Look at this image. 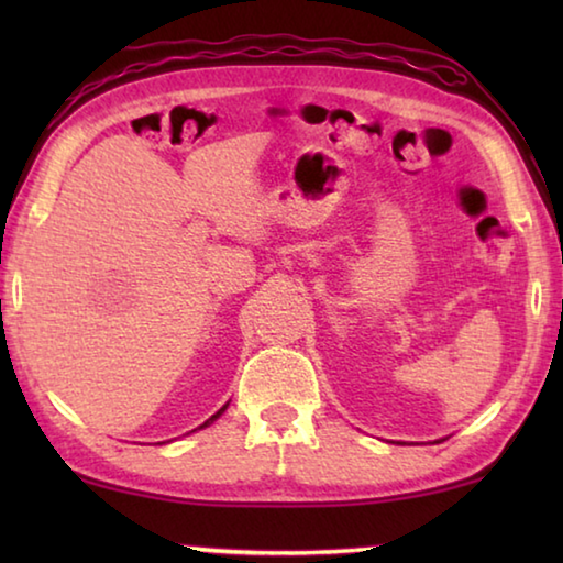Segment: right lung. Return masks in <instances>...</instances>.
I'll return each instance as SVG.
<instances>
[{
  "mask_svg": "<svg viewBox=\"0 0 563 563\" xmlns=\"http://www.w3.org/2000/svg\"><path fill=\"white\" fill-rule=\"evenodd\" d=\"M225 407H228V405H225ZM225 407H221V409H218V412H216V415H213V417H211V419H208V422H203V424H201V427H208V424H211V422H213V419H218V417H221V415H223V412H225Z\"/></svg>",
  "mask_w": 563,
  "mask_h": 563,
  "instance_id": "add662e5",
  "label": "right lung"
}]
</instances>
